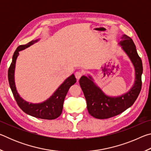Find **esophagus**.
<instances>
[{"mask_svg": "<svg viewBox=\"0 0 151 151\" xmlns=\"http://www.w3.org/2000/svg\"><path fill=\"white\" fill-rule=\"evenodd\" d=\"M82 75H83V73L80 72V71H77V72L75 73V77L78 80V79L81 77Z\"/></svg>", "mask_w": 151, "mask_h": 151, "instance_id": "34e87169", "label": "esophagus"}]
</instances>
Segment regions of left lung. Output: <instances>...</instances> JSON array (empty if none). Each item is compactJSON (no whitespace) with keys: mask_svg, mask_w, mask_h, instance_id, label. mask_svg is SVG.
Here are the masks:
<instances>
[{"mask_svg":"<svg viewBox=\"0 0 151 151\" xmlns=\"http://www.w3.org/2000/svg\"><path fill=\"white\" fill-rule=\"evenodd\" d=\"M118 45L131 61L135 71L134 83L129 91L119 96H109L96 85L91 75H83L79 80L86 101L88 111L94 118L109 119L122 113L133 104L141 90L142 60L131 38L123 35Z\"/></svg>","mask_w":151,"mask_h":151,"instance_id":"left-lung-1","label":"left lung"}]
</instances>
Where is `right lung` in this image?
<instances>
[{
    "mask_svg": "<svg viewBox=\"0 0 151 151\" xmlns=\"http://www.w3.org/2000/svg\"><path fill=\"white\" fill-rule=\"evenodd\" d=\"M40 39L33 40L28 44L25 45H20L17 48L14 52L11 65L9 69V82L10 87L11 88L15 100H16L19 106L22 110V111L30 116L36 117V118L52 120L58 118L62 113L63 103L66 94H67L70 86L76 82V79L74 74L68 76L66 80H65V81L58 86V88L49 98L39 103H30L29 102L24 100L19 95L17 90L16 85H15V66H16L17 57L19 55V52L37 42Z\"/></svg>",
    "mask_w": 151,
    "mask_h": 151,
    "instance_id": "add662e5",
    "label": "right lung"
}]
</instances>
